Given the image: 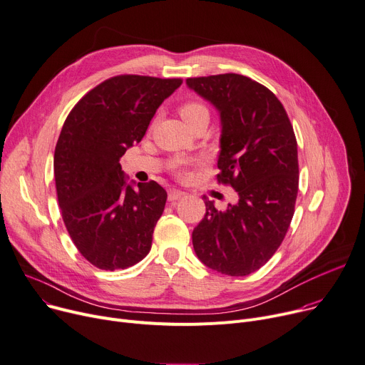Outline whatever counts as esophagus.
I'll return each mask as SVG.
<instances>
[{"instance_id":"obj_1","label":"esophagus","mask_w":365,"mask_h":365,"mask_svg":"<svg viewBox=\"0 0 365 365\" xmlns=\"http://www.w3.org/2000/svg\"><path fill=\"white\" fill-rule=\"evenodd\" d=\"M186 195V193L183 190H179V189H170L168 190V201H178L180 198H183Z\"/></svg>"}]
</instances>
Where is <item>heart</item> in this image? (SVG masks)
Masks as SVG:
<instances>
[{"label":"heart","instance_id":"obj_1","mask_svg":"<svg viewBox=\"0 0 365 365\" xmlns=\"http://www.w3.org/2000/svg\"><path fill=\"white\" fill-rule=\"evenodd\" d=\"M179 113H180L182 118L185 121L190 120V118L200 117V115H208L207 107L200 101H186V103H183L179 107ZM173 167H175V172L179 178H186L187 176V163L186 161L179 160L173 164Z\"/></svg>","mask_w":365,"mask_h":365}]
</instances>
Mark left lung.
<instances>
[{
    "label": "left lung",
    "mask_w": 365,
    "mask_h": 365,
    "mask_svg": "<svg viewBox=\"0 0 365 365\" xmlns=\"http://www.w3.org/2000/svg\"><path fill=\"white\" fill-rule=\"evenodd\" d=\"M186 85L220 113L217 182L237 192V202L207 212L192 232L198 258L227 276H248L269 261L292 222L299 167L294 128L277 96L236 73L189 78Z\"/></svg>",
    "instance_id": "obj_1"
}]
</instances>
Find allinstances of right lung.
Masks as SVG:
<instances>
[{
	"label": "right lung",
	"instance_id": "obj_1",
	"mask_svg": "<svg viewBox=\"0 0 365 365\" xmlns=\"http://www.w3.org/2000/svg\"><path fill=\"white\" fill-rule=\"evenodd\" d=\"M180 85L114 76L91 89L64 121L54 153L58 205L73 244L101 270L128 269L151 250L167 192L154 180L135 189L118 161Z\"/></svg>",
	"mask_w": 365,
	"mask_h": 365
}]
</instances>
